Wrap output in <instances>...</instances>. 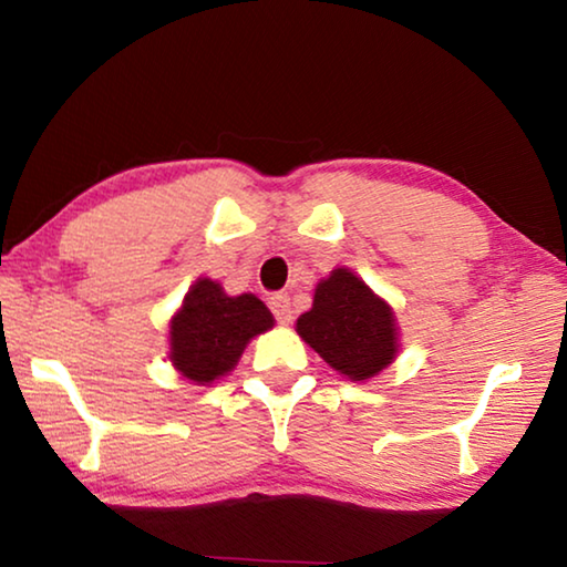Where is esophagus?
Listing matches in <instances>:
<instances>
[{"instance_id": "esophagus-1", "label": "esophagus", "mask_w": 567, "mask_h": 567, "mask_svg": "<svg viewBox=\"0 0 567 567\" xmlns=\"http://www.w3.org/2000/svg\"><path fill=\"white\" fill-rule=\"evenodd\" d=\"M270 310L280 324L292 322V307H290V295H272L270 297Z\"/></svg>"}]
</instances>
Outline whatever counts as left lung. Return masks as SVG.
Masks as SVG:
<instances>
[{"label": "left lung", "mask_w": 567, "mask_h": 567, "mask_svg": "<svg viewBox=\"0 0 567 567\" xmlns=\"http://www.w3.org/2000/svg\"><path fill=\"white\" fill-rule=\"evenodd\" d=\"M295 330L320 358L352 382L380 375L400 352L395 310L348 267L315 287L312 307Z\"/></svg>", "instance_id": "8db88e82"}]
</instances>
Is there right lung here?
Listing matches in <instances>:
<instances>
[{"instance_id": "right-lung-1", "label": "right lung", "mask_w": 567, "mask_h": 567, "mask_svg": "<svg viewBox=\"0 0 567 567\" xmlns=\"http://www.w3.org/2000/svg\"><path fill=\"white\" fill-rule=\"evenodd\" d=\"M275 328L272 312L252 292L229 297L225 287L199 277L169 320V362L195 385L229 375L247 342Z\"/></svg>"}]
</instances>
